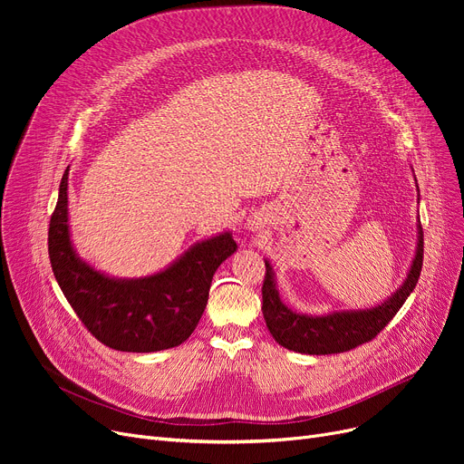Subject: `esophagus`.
<instances>
[{
  "instance_id": "1",
  "label": "esophagus",
  "mask_w": 464,
  "mask_h": 464,
  "mask_svg": "<svg viewBox=\"0 0 464 464\" xmlns=\"http://www.w3.org/2000/svg\"><path fill=\"white\" fill-rule=\"evenodd\" d=\"M250 227H252V231H256V229H259V226H257V224H256V222H252V224H250Z\"/></svg>"
}]
</instances>
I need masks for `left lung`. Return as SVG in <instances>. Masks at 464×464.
<instances>
[{
  "label": "left lung",
  "instance_id": "left-lung-1",
  "mask_svg": "<svg viewBox=\"0 0 464 464\" xmlns=\"http://www.w3.org/2000/svg\"><path fill=\"white\" fill-rule=\"evenodd\" d=\"M418 250L411 261L408 278L385 303L367 310H343L327 315H306L287 308L275 284V273L265 261V280L261 287L263 318L276 343L287 350L308 355H329L353 350L371 343L376 334L395 318L408 295L418 284L423 266V227L420 222Z\"/></svg>",
  "mask_w": 464,
  "mask_h": 464
}]
</instances>
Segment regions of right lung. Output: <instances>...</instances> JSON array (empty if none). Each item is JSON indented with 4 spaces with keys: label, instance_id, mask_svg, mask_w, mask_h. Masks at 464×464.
I'll list each match as a JSON object with an SVG mask.
<instances>
[{
    "label": "right lung",
    "instance_id": "right-lung-1",
    "mask_svg": "<svg viewBox=\"0 0 464 464\" xmlns=\"http://www.w3.org/2000/svg\"><path fill=\"white\" fill-rule=\"evenodd\" d=\"M67 170L48 227V256L71 308L84 327L112 350L149 353L182 344L201 320L216 269L237 252L231 233L191 246L158 275L135 280L109 278L72 250L67 226Z\"/></svg>",
    "mask_w": 464,
    "mask_h": 464
}]
</instances>
